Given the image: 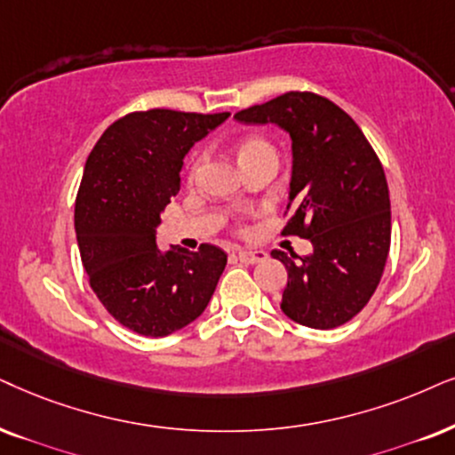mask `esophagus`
<instances>
[{"label": "esophagus", "mask_w": 455, "mask_h": 455, "mask_svg": "<svg viewBox=\"0 0 455 455\" xmlns=\"http://www.w3.org/2000/svg\"><path fill=\"white\" fill-rule=\"evenodd\" d=\"M237 258L243 264H258V262L267 260V251H260V250H239L237 251Z\"/></svg>", "instance_id": "esophagus-1"}]
</instances>
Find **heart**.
Returning a JSON list of instances; mask_svg holds the SVG:
<instances>
[{
  "label": "heart",
  "mask_w": 455,
  "mask_h": 455,
  "mask_svg": "<svg viewBox=\"0 0 455 455\" xmlns=\"http://www.w3.org/2000/svg\"><path fill=\"white\" fill-rule=\"evenodd\" d=\"M260 148H268L267 142H264V140H247L239 147V159H243V157H247V155L260 151ZM201 164H204V155H201V153L195 155L193 161H191V168H188V176H191V178L197 176Z\"/></svg>",
  "instance_id": "b5f03b06"
}]
</instances>
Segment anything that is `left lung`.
I'll use <instances>...</instances> for the list:
<instances>
[{
  "mask_svg": "<svg viewBox=\"0 0 455 455\" xmlns=\"http://www.w3.org/2000/svg\"><path fill=\"white\" fill-rule=\"evenodd\" d=\"M235 119L275 124L291 138V218L283 235L308 239L313 254L270 251L287 268L281 310L313 330L344 325L370 302L390 250L380 159L353 117L313 92H285Z\"/></svg>",
  "mask_w": 455,
  "mask_h": 455,
  "instance_id": "left-lung-1",
  "label": "left lung"
}]
</instances>
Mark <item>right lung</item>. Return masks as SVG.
<instances>
[{"mask_svg":"<svg viewBox=\"0 0 455 455\" xmlns=\"http://www.w3.org/2000/svg\"><path fill=\"white\" fill-rule=\"evenodd\" d=\"M228 113L136 111L108 125L92 148L75 233L90 285L108 313L140 336H170L208 307L227 267L220 247L161 251V212L180 191L182 159Z\"/></svg>","mask_w":455,"mask_h":455,"instance_id":"obj_1","label":"right lung"}]
</instances>
